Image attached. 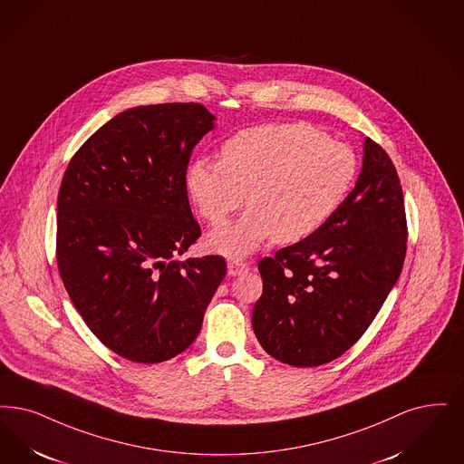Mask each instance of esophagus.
<instances>
[{
	"instance_id": "obj_1",
	"label": "esophagus",
	"mask_w": 464,
	"mask_h": 464,
	"mask_svg": "<svg viewBox=\"0 0 464 464\" xmlns=\"http://www.w3.org/2000/svg\"><path fill=\"white\" fill-rule=\"evenodd\" d=\"M246 271H248V264L243 262V260L235 259L227 262V275L229 276H238V275H243Z\"/></svg>"
}]
</instances>
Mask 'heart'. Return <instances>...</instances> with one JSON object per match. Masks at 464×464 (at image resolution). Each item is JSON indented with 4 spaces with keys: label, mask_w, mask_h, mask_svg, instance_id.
<instances>
[{
    "label": "heart",
    "mask_w": 464,
    "mask_h": 464,
    "mask_svg": "<svg viewBox=\"0 0 464 464\" xmlns=\"http://www.w3.org/2000/svg\"><path fill=\"white\" fill-rule=\"evenodd\" d=\"M357 170L345 143L305 122H285L233 134L219 162H191L186 186L212 226H223L246 198L250 210L240 221L207 238L210 250L245 257L269 238L286 245L313 237L347 200Z\"/></svg>",
    "instance_id": "1"
}]
</instances>
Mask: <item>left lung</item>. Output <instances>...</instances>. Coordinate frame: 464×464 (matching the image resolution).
<instances>
[{
    "label": "left lung",
    "mask_w": 464,
    "mask_h": 464,
    "mask_svg": "<svg viewBox=\"0 0 464 464\" xmlns=\"http://www.w3.org/2000/svg\"><path fill=\"white\" fill-rule=\"evenodd\" d=\"M404 195L387 151L364 140L362 169L332 221L259 262L252 326L285 364L321 366L368 330L406 259Z\"/></svg>",
    "instance_id": "1"
}]
</instances>
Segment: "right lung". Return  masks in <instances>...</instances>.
Returning a JSON list of instances; mask_svg holds the SVG:
<instances>
[{"instance_id":"1","label":"right lung","mask_w":464,"mask_h":464,"mask_svg":"<svg viewBox=\"0 0 464 464\" xmlns=\"http://www.w3.org/2000/svg\"><path fill=\"white\" fill-rule=\"evenodd\" d=\"M216 117L200 103L121 111L75 151L56 202V264L94 336L132 362L186 351L226 276L219 256L179 260L202 235L186 169Z\"/></svg>"}]
</instances>
